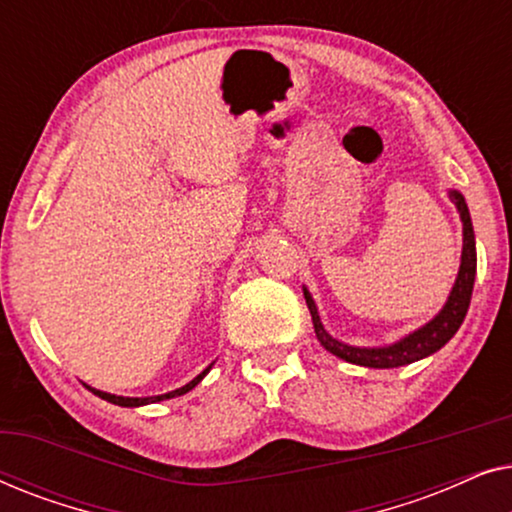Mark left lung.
Returning <instances> with one entry per match:
<instances>
[{
    "instance_id": "left-lung-1",
    "label": "left lung",
    "mask_w": 512,
    "mask_h": 512,
    "mask_svg": "<svg viewBox=\"0 0 512 512\" xmlns=\"http://www.w3.org/2000/svg\"><path fill=\"white\" fill-rule=\"evenodd\" d=\"M450 198L459 209L461 221H464V251H461L459 277H457V282H454L450 298H447V303L443 310H440L438 317L391 347H377V349L375 347L373 349L349 347V345H342V342L331 338V335L324 331V326H321V319H319V312H317V305H314L310 293L303 291L307 307H310V314H312L314 333H317L319 342L328 349V352L340 356V359H345L349 363H356V366L398 368V366H408V363H412V361H419V359H424V356L438 352V349L459 331V326L466 317L468 305H471V296H473L475 235H473L471 214H468L464 195L457 191H450Z\"/></svg>"
}]
</instances>
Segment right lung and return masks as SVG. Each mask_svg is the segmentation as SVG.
<instances>
[{"label":"right lung","instance_id":"1","mask_svg":"<svg viewBox=\"0 0 512 512\" xmlns=\"http://www.w3.org/2000/svg\"><path fill=\"white\" fill-rule=\"evenodd\" d=\"M209 373V368L207 370H202V373L195 377V380H191L186 384V387H181V389H174V391H170V394H163V396H149V398H125V396H114V394H104V391H100V389H90L93 391L95 396H100V398H104V401H109V403H114V405H123V408H137V405H146V403H158V401H165V398H174V396H181V394H186V391H191L195 384H198L202 377H205Z\"/></svg>","mask_w":512,"mask_h":512}]
</instances>
